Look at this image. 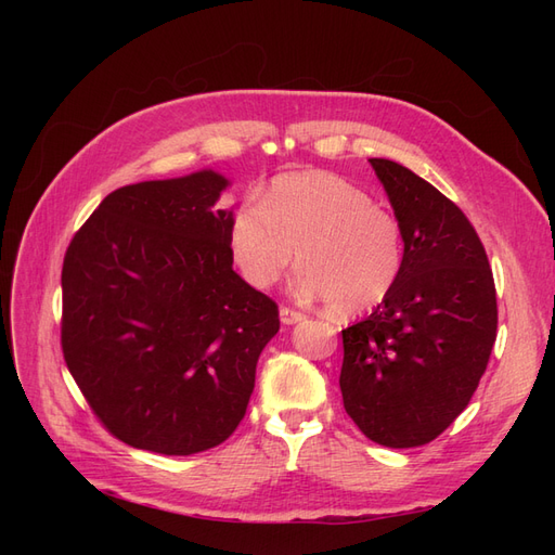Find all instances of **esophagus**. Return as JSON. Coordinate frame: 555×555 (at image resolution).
I'll return each instance as SVG.
<instances>
[{
  "instance_id": "esophagus-1",
  "label": "esophagus",
  "mask_w": 555,
  "mask_h": 555,
  "mask_svg": "<svg viewBox=\"0 0 555 555\" xmlns=\"http://www.w3.org/2000/svg\"><path fill=\"white\" fill-rule=\"evenodd\" d=\"M306 319V314L304 312H298V310H292V308H280V322L282 324H298V322H304Z\"/></svg>"
}]
</instances>
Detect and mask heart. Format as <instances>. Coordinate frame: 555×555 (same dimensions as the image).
Listing matches in <instances>:
<instances>
[{
  "instance_id": "obj_1",
  "label": "heart",
  "mask_w": 555,
  "mask_h": 555,
  "mask_svg": "<svg viewBox=\"0 0 555 555\" xmlns=\"http://www.w3.org/2000/svg\"><path fill=\"white\" fill-rule=\"evenodd\" d=\"M229 249L257 289L273 287L296 259V292L331 300V310L343 317L382 306L405 266L396 217L354 182L328 171L273 178L261 208L243 204L231 215Z\"/></svg>"
}]
</instances>
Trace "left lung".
Masks as SVG:
<instances>
[{
	"label": "left lung",
	"instance_id": "left-lung-1",
	"mask_svg": "<svg viewBox=\"0 0 555 555\" xmlns=\"http://www.w3.org/2000/svg\"><path fill=\"white\" fill-rule=\"evenodd\" d=\"M405 241L382 306L343 331L340 391L367 440L426 444L453 424L489 365L498 328L489 257L463 210L391 159H367Z\"/></svg>",
	"mask_w": 555,
	"mask_h": 555
}]
</instances>
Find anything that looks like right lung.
I'll use <instances>...</instances> for the list:
<instances>
[{
	"label": "right lung",
	"instance_id": "obj_1",
	"mask_svg": "<svg viewBox=\"0 0 555 555\" xmlns=\"http://www.w3.org/2000/svg\"><path fill=\"white\" fill-rule=\"evenodd\" d=\"M210 169L108 194L62 266V351L92 412L129 447L190 456L238 428L278 306L233 271Z\"/></svg>",
	"mask_w": 555,
	"mask_h": 555
}]
</instances>
